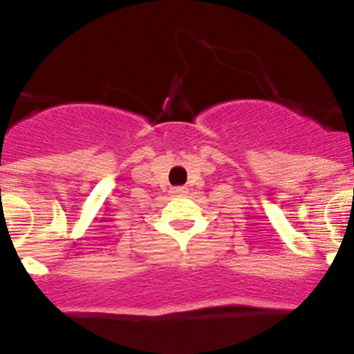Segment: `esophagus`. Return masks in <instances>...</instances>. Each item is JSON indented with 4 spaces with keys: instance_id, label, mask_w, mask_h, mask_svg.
Returning <instances> with one entry per match:
<instances>
[{
    "instance_id": "1",
    "label": "esophagus",
    "mask_w": 354,
    "mask_h": 354,
    "mask_svg": "<svg viewBox=\"0 0 354 354\" xmlns=\"http://www.w3.org/2000/svg\"><path fill=\"white\" fill-rule=\"evenodd\" d=\"M171 193H175V195H186L187 193V187L186 186H177L171 189Z\"/></svg>"
}]
</instances>
